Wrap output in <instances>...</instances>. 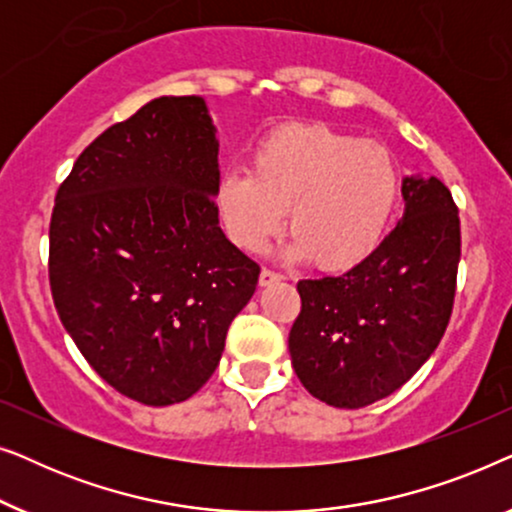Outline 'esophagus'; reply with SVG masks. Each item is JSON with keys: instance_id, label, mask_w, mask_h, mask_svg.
<instances>
[{"instance_id": "1", "label": "esophagus", "mask_w": 512, "mask_h": 512, "mask_svg": "<svg viewBox=\"0 0 512 512\" xmlns=\"http://www.w3.org/2000/svg\"><path fill=\"white\" fill-rule=\"evenodd\" d=\"M279 279H282V275H279V272L270 270V268H263L261 270V277H258V282H261V286H270V284L279 282Z\"/></svg>"}]
</instances>
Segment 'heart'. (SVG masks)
<instances>
[{
	"label": "heart",
	"mask_w": 512,
	"mask_h": 512,
	"mask_svg": "<svg viewBox=\"0 0 512 512\" xmlns=\"http://www.w3.org/2000/svg\"><path fill=\"white\" fill-rule=\"evenodd\" d=\"M398 191V167L382 144L324 123H291L256 146L249 172L223 174L216 212L244 251H261L289 219L284 256L342 272L380 247Z\"/></svg>",
	"instance_id": "heart-1"
}]
</instances>
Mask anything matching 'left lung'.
I'll use <instances>...</instances> for the list:
<instances>
[{"instance_id":"left-lung-1","label":"left lung","mask_w":512,"mask_h":512,"mask_svg":"<svg viewBox=\"0 0 512 512\" xmlns=\"http://www.w3.org/2000/svg\"><path fill=\"white\" fill-rule=\"evenodd\" d=\"M405 212L375 254L340 277L300 279L291 363L314 398L366 408L401 389L443 338L461 256L459 212L436 177L403 179Z\"/></svg>"}]
</instances>
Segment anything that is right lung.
I'll list each match as a JSON object with an SVG mask.
<instances>
[{
	"mask_svg": "<svg viewBox=\"0 0 512 512\" xmlns=\"http://www.w3.org/2000/svg\"><path fill=\"white\" fill-rule=\"evenodd\" d=\"M219 142L198 95L104 130L55 195L48 279L62 326L118 394L191 398L261 268L219 226Z\"/></svg>",
	"mask_w": 512,
	"mask_h": 512,
	"instance_id": "obj_1",
	"label": "right lung"
}]
</instances>
